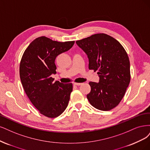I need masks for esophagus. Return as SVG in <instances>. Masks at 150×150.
Segmentation results:
<instances>
[{"label":"esophagus","instance_id":"esophagus-1","mask_svg":"<svg viewBox=\"0 0 150 150\" xmlns=\"http://www.w3.org/2000/svg\"><path fill=\"white\" fill-rule=\"evenodd\" d=\"M82 84H83L82 83H74V85H76V86H80Z\"/></svg>","mask_w":150,"mask_h":150}]
</instances>
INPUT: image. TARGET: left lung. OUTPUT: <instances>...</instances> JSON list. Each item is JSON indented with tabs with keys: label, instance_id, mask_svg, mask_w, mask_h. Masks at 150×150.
<instances>
[{
	"label": "left lung",
	"instance_id": "obj_1",
	"mask_svg": "<svg viewBox=\"0 0 150 150\" xmlns=\"http://www.w3.org/2000/svg\"><path fill=\"white\" fill-rule=\"evenodd\" d=\"M88 58L90 70H98V83L90 81L86 95L95 108L108 111L120 103L129 85L130 64L121 43L105 33H96L76 42Z\"/></svg>",
	"mask_w": 150,
	"mask_h": 150
}]
</instances>
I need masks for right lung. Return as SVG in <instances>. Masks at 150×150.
Instances as JSON below:
<instances>
[{
  "instance_id": "right-lung-1",
  "label": "right lung",
  "mask_w": 150,
  "mask_h": 150,
  "mask_svg": "<svg viewBox=\"0 0 150 150\" xmlns=\"http://www.w3.org/2000/svg\"><path fill=\"white\" fill-rule=\"evenodd\" d=\"M75 41L60 42L42 36L33 40L22 55L20 77L23 88L33 106L49 118L59 117L69 104L72 83L54 81L56 57L68 51Z\"/></svg>"
}]
</instances>
